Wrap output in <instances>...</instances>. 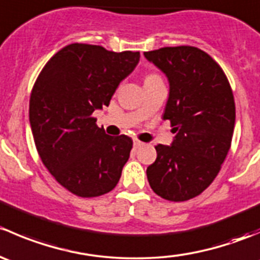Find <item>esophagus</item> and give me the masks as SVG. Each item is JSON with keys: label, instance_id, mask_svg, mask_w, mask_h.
<instances>
[{"label": "esophagus", "instance_id": "1", "mask_svg": "<svg viewBox=\"0 0 260 260\" xmlns=\"http://www.w3.org/2000/svg\"><path fill=\"white\" fill-rule=\"evenodd\" d=\"M133 146H135L136 148H140L141 146H143V143L138 140H133Z\"/></svg>", "mask_w": 260, "mask_h": 260}]
</instances>
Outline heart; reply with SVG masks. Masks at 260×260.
<instances>
[{
    "instance_id": "heart-1",
    "label": "heart",
    "mask_w": 260,
    "mask_h": 260,
    "mask_svg": "<svg viewBox=\"0 0 260 260\" xmlns=\"http://www.w3.org/2000/svg\"><path fill=\"white\" fill-rule=\"evenodd\" d=\"M152 77H157V75H148V77H147V78H152Z\"/></svg>"
}]
</instances>
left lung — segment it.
Returning a JSON list of instances; mask_svg holds the SVG:
<instances>
[{
    "label": "left lung",
    "instance_id": "1",
    "mask_svg": "<svg viewBox=\"0 0 260 260\" xmlns=\"http://www.w3.org/2000/svg\"><path fill=\"white\" fill-rule=\"evenodd\" d=\"M145 57L169 80L164 119L176 133L171 146H156L147 179L166 200H190L209 187L230 149L235 125L232 88L219 64L193 46L161 48L146 51Z\"/></svg>",
    "mask_w": 260,
    "mask_h": 260
}]
</instances>
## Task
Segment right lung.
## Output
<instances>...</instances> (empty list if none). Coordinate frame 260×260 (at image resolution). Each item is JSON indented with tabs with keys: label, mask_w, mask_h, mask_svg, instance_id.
<instances>
[{
	"label": "right lung",
	"mask_w": 260,
	"mask_h": 260,
	"mask_svg": "<svg viewBox=\"0 0 260 260\" xmlns=\"http://www.w3.org/2000/svg\"><path fill=\"white\" fill-rule=\"evenodd\" d=\"M140 56L72 44L46 62L35 81L28 114L36 149L50 174L74 195H104L120 179L132 140L108 136L91 114L109 106Z\"/></svg>",
	"instance_id": "add662e5"
}]
</instances>
